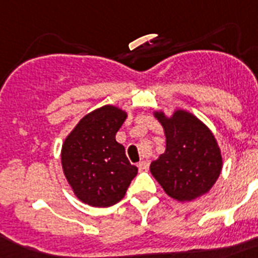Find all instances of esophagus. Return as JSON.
Instances as JSON below:
<instances>
[{
	"label": "esophagus",
	"instance_id": "1",
	"mask_svg": "<svg viewBox=\"0 0 258 258\" xmlns=\"http://www.w3.org/2000/svg\"><path fill=\"white\" fill-rule=\"evenodd\" d=\"M138 167H139L140 171H147L148 167H150V162H148V160H140Z\"/></svg>",
	"mask_w": 258,
	"mask_h": 258
}]
</instances>
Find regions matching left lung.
<instances>
[{"mask_svg": "<svg viewBox=\"0 0 258 258\" xmlns=\"http://www.w3.org/2000/svg\"><path fill=\"white\" fill-rule=\"evenodd\" d=\"M154 115L164 128L165 151L151 163L152 176L177 202H190L207 194L223 168L212 131L188 111L176 110L169 118L163 111Z\"/></svg>", "mask_w": 258, "mask_h": 258, "instance_id": "left-lung-1", "label": "left lung"}]
</instances>
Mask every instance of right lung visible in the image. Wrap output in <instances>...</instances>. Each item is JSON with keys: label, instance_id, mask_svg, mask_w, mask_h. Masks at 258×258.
Returning a JSON list of instances; mask_svg holds the SVG:
<instances>
[{"label": "right lung", "instance_id": "obj_1", "mask_svg": "<svg viewBox=\"0 0 258 258\" xmlns=\"http://www.w3.org/2000/svg\"><path fill=\"white\" fill-rule=\"evenodd\" d=\"M125 118V111L111 104L96 108L79 120L62 144L64 176L85 204L99 208L116 204L138 173L115 139Z\"/></svg>", "mask_w": 258, "mask_h": 258}]
</instances>
